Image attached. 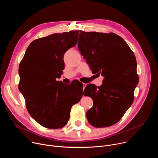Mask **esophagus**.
<instances>
[{
	"label": "esophagus",
	"mask_w": 158,
	"mask_h": 158,
	"mask_svg": "<svg viewBox=\"0 0 158 158\" xmlns=\"http://www.w3.org/2000/svg\"><path fill=\"white\" fill-rule=\"evenodd\" d=\"M86 85H87L86 84H84V83H83V90H84V88L85 87Z\"/></svg>",
	"instance_id": "esophagus-1"
}]
</instances>
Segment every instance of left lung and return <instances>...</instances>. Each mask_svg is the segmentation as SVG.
Masks as SVG:
<instances>
[{"label": "left lung", "instance_id": "left-lung-1", "mask_svg": "<svg viewBox=\"0 0 158 158\" xmlns=\"http://www.w3.org/2000/svg\"><path fill=\"white\" fill-rule=\"evenodd\" d=\"M78 48L92 72L104 77L101 85L87 84L84 89L93 100L86 118L94 127L110 126L133 102L139 82L136 57L124 40L114 33L80 31Z\"/></svg>", "mask_w": 158, "mask_h": 158}]
</instances>
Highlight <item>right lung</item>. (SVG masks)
Segmentation results:
<instances>
[{
    "instance_id": "right-lung-1",
    "label": "right lung",
    "mask_w": 158,
    "mask_h": 158,
    "mask_svg": "<svg viewBox=\"0 0 158 158\" xmlns=\"http://www.w3.org/2000/svg\"><path fill=\"white\" fill-rule=\"evenodd\" d=\"M79 31L53 34L32 41L19 67V89L30 115L39 124L59 129L67 124L71 107L79 102L83 85L57 81L64 69V55L77 43Z\"/></svg>"
}]
</instances>
